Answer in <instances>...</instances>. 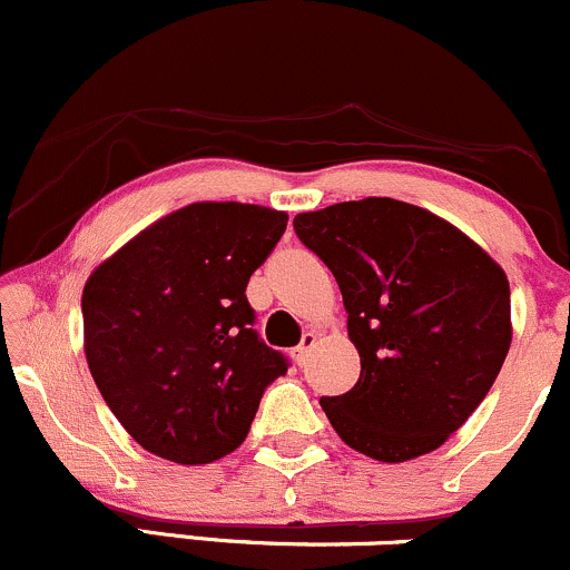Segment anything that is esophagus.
<instances>
[{"label":"esophagus","mask_w":570,"mask_h":570,"mask_svg":"<svg viewBox=\"0 0 570 570\" xmlns=\"http://www.w3.org/2000/svg\"><path fill=\"white\" fill-rule=\"evenodd\" d=\"M314 346H316V335L314 333H305L303 341H299V346L295 348L297 365H305V362H308V354H311V348H314Z\"/></svg>","instance_id":"esophagus-1"}]
</instances>
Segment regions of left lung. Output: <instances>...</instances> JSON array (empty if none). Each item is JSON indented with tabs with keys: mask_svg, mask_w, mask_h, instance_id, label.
<instances>
[{
	"mask_svg": "<svg viewBox=\"0 0 570 570\" xmlns=\"http://www.w3.org/2000/svg\"><path fill=\"white\" fill-rule=\"evenodd\" d=\"M295 233L335 275L360 352L352 390L318 400L335 433L381 462L433 452L509 354L503 267L449 222L390 197L297 214Z\"/></svg>",
	"mask_w": 570,
	"mask_h": 570,
	"instance_id": "obj_1",
	"label": "left lung"
}]
</instances>
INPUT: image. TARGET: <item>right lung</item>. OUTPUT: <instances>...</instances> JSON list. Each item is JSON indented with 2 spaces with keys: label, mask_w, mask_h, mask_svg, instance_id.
Instances as JSON below:
<instances>
[{
  "label": "right lung",
  "mask_w": 570,
  "mask_h": 570,
  "mask_svg": "<svg viewBox=\"0 0 570 570\" xmlns=\"http://www.w3.org/2000/svg\"><path fill=\"white\" fill-rule=\"evenodd\" d=\"M289 216L194 203L118 248L83 286L94 384L146 452L205 465L246 441L289 362L254 330L248 278Z\"/></svg>",
  "instance_id": "add662e5"
}]
</instances>
